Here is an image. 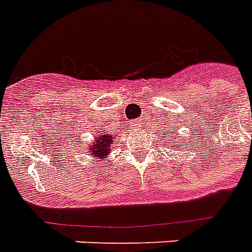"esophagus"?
Returning <instances> with one entry per match:
<instances>
[{"label": "esophagus", "mask_w": 252, "mask_h": 252, "mask_svg": "<svg viewBox=\"0 0 252 252\" xmlns=\"http://www.w3.org/2000/svg\"><path fill=\"white\" fill-rule=\"evenodd\" d=\"M141 124H143V121H141V120H135V121H132L131 126H133V128H139V126H140Z\"/></svg>", "instance_id": "1"}]
</instances>
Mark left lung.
Masks as SVG:
<instances>
[{
	"instance_id": "obj_1",
	"label": "left lung",
	"mask_w": 252,
	"mask_h": 252,
	"mask_svg": "<svg viewBox=\"0 0 252 252\" xmlns=\"http://www.w3.org/2000/svg\"><path fill=\"white\" fill-rule=\"evenodd\" d=\"M168 137H169V135H168ZM179 143V141H178ZM172 148H173V145H172ZM178 148H180V145H178ZM175 150H176V148H175Z\"/></svg>"
}]
</instances>
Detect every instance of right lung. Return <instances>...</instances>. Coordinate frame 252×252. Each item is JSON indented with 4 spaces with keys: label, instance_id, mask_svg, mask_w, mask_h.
Instances as JSON below:
<instances>
[{
    "label": "right lung",
    "instance_id": "right-lung-1",
    "mask_svg": "<svg viewBox=\"0 0 252 252\" xmlns=\"http://www.w3.org/2000/svg\"><path fill=\"white\" fill-rule=\"evenodd\" d=\"M91 145L92 147H87V148H88V152L93 155V158L105 159V156L111 152L112 145H113L112 135L107 132H100L96 137H93Z\"/></svg>",
    "mask_w": 252,
    "mask_h": 252
}]
</instances>
